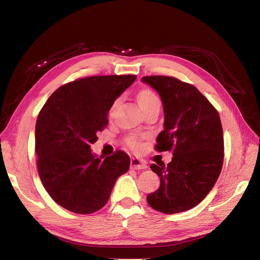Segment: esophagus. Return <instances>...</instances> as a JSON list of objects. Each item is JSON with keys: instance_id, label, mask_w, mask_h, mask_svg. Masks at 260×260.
I'll return each mask as SVG.
<instances>
[{"instance_id": "1", "label": "esophagus", "mask_w": 260, "mask_h": 260, "mask_svg": "<svg viewBox=\"0 0 260 260\" xmlns=\"http://www.w3.org/2000/svg\"><path fill=\"white\" fill-rule=\"evenodd\" d=\"M130 165H131L132 169H146L147 168V165L145 162L140 160L139 158H135V157H132L131 158Z\"/></svg>"}]
</instances>
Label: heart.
<instances>
[{"instance_id":"b5f03b06","label":"heart","mask_w":260,"mask_h":260,"mask_svg":"<svg viewBox=\"0 0 260 260\" xmlns=\"http://www.w3.org/2000/svg\"><path fill=\"white\" fill-rule=\"evenodd\" d=\"M136 96H137V101H138L139 105L141 106V108H142V111L145 114L148 113L149 111H153V109H160L161 101H160L159 96L157 95V94L153 90L148 89V88L140 89L137 92ZM118 103H119V101L116 100L112 104V106L109 107L108 116L111 118L114 117V115H115ZM124 143L130 149H132V151H138V149H140V147H141V141L136 136H129L125 138Z\"/></svg>"}]
</instances>
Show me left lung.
<instances>
[{"mask_svg": "<svg viewBox=\"0 0 260 260\" xmlns=\"http://www.w3.org/2000/svg\"><path fill=\"white\" fill-rule=\"evenodd\" d=\"M142 81L159 93L164 104V130L155 149L174 155L166 167L151 165L160 185L147 195V203L164 214L188 210L206 198L221 172L224 145L219 114L190 83L168 76H146Z\"/></svg>", "mask_w": 260, "mask_h": 260, "instance_id": "left-lung-1", "label": "left lung"}]
</instances>
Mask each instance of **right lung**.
Segmentation results:
<instances>
[{
  "mask_svg": "<svg viewBox=\"0 0 260 260\" xmlns=\"http://www.w3.org/2000/svg\"><path fill=\"white\" fill-rule=\"evenodd\" d=\"M136 75L94 76L61 85L46 101L36 123L39 177L58 205L80 215L105 206L130 157L116 151L104 160L92 154L96 133L108 124L109 107Z\"/></svg>",
  "mask_w": 260,
  "mask_h": 260,
  "instance_id": "1",
  "label": "right lung"
}]
</instances>
